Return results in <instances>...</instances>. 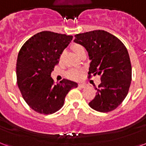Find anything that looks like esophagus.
<instances>
[{"mask_svg": "<svg viewBox=\"0 0 146 146\" xmlns=\"http://www.w3.org/2000/svg\"><path fill=\"white\" fill-rule=\"evenodd\" d=\"M78 87L83 88L85 87V84H78Z\"/></svg>", "mask_w": 146, "mask_h": 146, "instance_id": "obj_1", "label": "esophagus"}]
</instances>
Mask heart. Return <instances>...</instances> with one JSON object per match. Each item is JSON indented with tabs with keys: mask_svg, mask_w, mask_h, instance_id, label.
I'll return each mask as SVG.
<instances>
[{
	"mask_svg": "<svg viewBox=\"0 0 146 146\" xmlns=\"http://www.w3.org/2000/svg\"><path fill=\"white\" fill-rule=\"evenodd\" d=\"M71 49L76 55H78L80 58L85 54V48L79 44H73L71 46ZM82 73H83V71L81 69H71L67 72V77L69 79L76 81V80L80 79Z\"/></svg>",
	"mask_w": 146,
	"mask_h": 146,
	"instance_id": "heart-1",
	"label": "heart"
}]
</instances>
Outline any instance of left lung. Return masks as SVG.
Here are the masks:
<instances>
[{"mask_svg": "<svg viewBox=\"0 0 146 146\" xmlns=\"http://www.w3.org/2000/svg\"><path fill=\"white\" fill-rule=\"evenodd\" d=\"M74 41L84 46L91 60L88 78L101 76V84L88 105L94 110L108 112L115 110L129 92L131 66L125 46L115 36L96 30L74 35Z\"/></svg>", "mask_w": 146, "mask_h": 146, "instance_id": "8db88e82", "label": "left lung"}]
</instances>
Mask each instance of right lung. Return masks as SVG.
I'll list each match as a JSON object with an SVG mask.
<instances>
[{
    "label": "right lung",
    "mask_w": 146,
    "mask_h": 146,
    "mask_svg": "<svg viewBox=\"0 0 146 146\" xmlns=\"http://www.w3.org/2000/svg\"><path fill=\"white\" fill-rule=\"evenodd\" d=\"M72 35L41 31L25 42L17 60V83L23 98L31 108L44 115L61 109L68 92L78 87L76 82L63 79L54 85L51 78L54 68Z\"/></svg>",
    "instance_id": "1"
}]
</instances>
